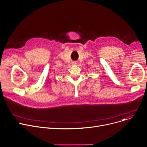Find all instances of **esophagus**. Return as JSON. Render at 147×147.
Listing matches in <instances>:
<instances>
[{
    "label": "esophagus",
    "instance_id": "esophagus-1",
    "mask_svg": "<svg viewBox=\"0 0 147 147\" xmlns=\"http://www.w3.org/2000/svg\"><path fill=\"white\" fill-rule=\"evenodd\" d=\"M76 64H77V63H76V61H74V62L73 63V65H76Z\"/></svg>",
    "mask_w": 147,
    "mask_h": 147
}]
</instances>
